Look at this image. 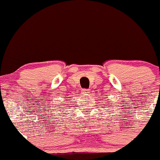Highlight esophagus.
I'll return each instance as SVG.
<instances>
[{"label":"esophagus","instance_id":"1","mask_svg":"<svg viewBox=\"0 0 160 160\" xmlns=\"http://www.w3.org/2000/svg\"><path fill=\"white\" fill-rule=\"evenodd\" d=\"M89 92H89L88 89H83V90H82V94L83 95H87L88 93Z\"/></svg>","mask_w":160,"mask_h":160}]
</instances>
